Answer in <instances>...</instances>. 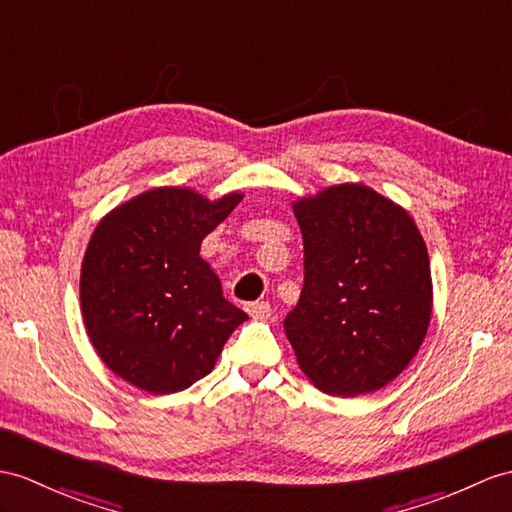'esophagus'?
<instances>
[{"mask_svg":"<svg viewBox=\"0 0 512 512\" xmlns=\"http://www.w3.org/2000/svg\"><path fill=\"white\" fill-rule=\"evenodd\" d=\"M245 310H247V315L252 317V319H265V317L271 315L269 302H249L245 306Z\"/></svg>","mask_w":512,"mask_h":512,"instance_id":"1","label":"esophagus"}]
</instances>
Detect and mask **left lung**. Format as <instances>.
I'll list each match as a JSON object with an SVG mask.
<instances>
[{"label": "left lung", "mask_w": 512, "mask_h": 512, "mask_svg": "<svg viewBox=\"0 0 512 512\" xmlns=\"http://www.w3.org/2000/svg\"><path fill=\"white\" fill-rule=\"evenodd\" d=\"M304 289L284 319L299 369L317 389L354 397L395 380L426 339L430 258L413 217L365 184L293 202Z\"/></svg>", "instance_id": "8db88e82"}]
</instances>
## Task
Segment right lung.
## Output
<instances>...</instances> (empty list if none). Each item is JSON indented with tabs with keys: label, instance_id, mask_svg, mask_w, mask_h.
Listing matches in <instances>:
<instances>
[{
	"label": "right lung",
	"instance_id": "right-lung-1",
	"mask_svg": "<svg viewBox=\"0 0 512 512\" xmlns=\"http://www.w3.org/2000/svg\"><path fill=\"white\" fill-rule=\"evenodd\" d=\"M241 199L210 202L186 186H158L97 223L80 273L84 326L106 367L136 389H189L247 319L199 256L204 236Z\"/></svg>",
	"mask_w": 512,
	"mask_h": 512
}]
</instances>
